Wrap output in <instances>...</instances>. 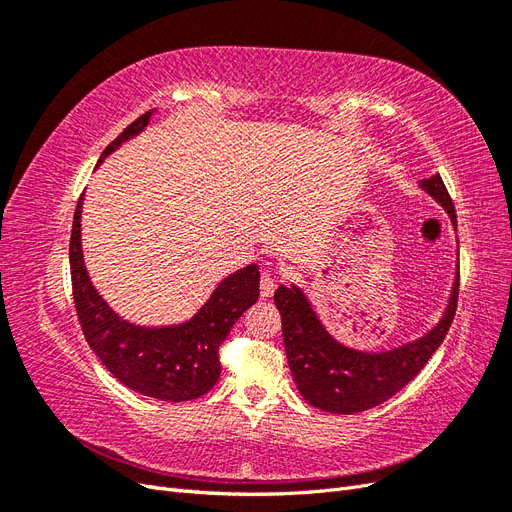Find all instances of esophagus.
Listing matches in <instances>:
<instances>
[{
  "label": "esophagus",
  "mask_w": 512,
  "mask_h": 512,
  "mask_svg": "<svg viewBox=\"0 0 512 512\" xmlns=\"http://www.w3.org/2000/svg\"><path fill=\"white\" fill-rule=\"evenodd\" d=\"M275 286H277V282H275L273 273L271 271H262V275H260V297L262 299L273 297Z\"/></svg>",
  "instance_id": "34e87169"
}]
</instances>
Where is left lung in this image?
Here are the masks:
<instances>
[{"mask_svg":"<svg viewBox=\"0 0 512 512\" xmlns=\"http://www.w3.org/2000/svg\"><path fill=\"white\" fill-rule=\"evenodd\" d=\"M421 188L438 200L457 228L455 205L442 177L423 179ZM457 294L459 273L444 316L429 333L393 350L363 352L339 344L322 327L301 288L280 286L273 301L282 314L284 348L299 393L309 406L333 414H354L380 406L416 378L431 354L440 348L455 318Z\"/></svg>","mask_w":512,"mask_h":512,"instance_id":"1","label":"left lung"}]
</instances>
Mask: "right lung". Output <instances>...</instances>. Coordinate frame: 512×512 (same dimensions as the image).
<instances>
[{
  "label": "right lung",
  "mask_w": 512,
  "mask_h": 512,
  "mask_svg": "<svg viewBox=\"0 0 512 512\" xmlns=\"http://www.w3.org/2000/svg\"><path fill=\"white\" fill-rule=\"evenodd\" d=\"M153 111L132 121L102 151L100 162L147 128ZM98 162V164H100ZM81 209L74 211L70 237L72 294L83 335L102 365L128 389L162 401H190L220 378V346L247 307L258 301L260 271L247 265L224 277L198 312L173 327H136L115 314L89 280L81 247Z\"/></svg>",
  "instance_id": "1"
}]
</instances>
